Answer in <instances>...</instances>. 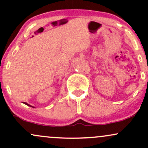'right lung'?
<instances>
[{"mask_svg": "<svg viewBox=\"0 0 148 148\" xmlns=\"http://www.w3.org/2000/svg\"><path fill=\"white\" fill-rule=\"evenodd\" d=\"M24 103L25 105H27V106H30V107H33V108H34V106H31V105H30V104H28V103H26V102H24Z\"/></svg>", "mask_w": 148, "mask_h": 148, "instance_id": "obj_1", "label": "right lung"}]
</instances>
